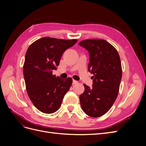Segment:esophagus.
Wrapping results in <instances>:
<instances>
[{
    "label": "esophagus",
    "mask_w": 146,
    "mask_h": 146,
    "mask_svg": "<svg viewBox=\"0 0 146 146\" xmlns=\"http://www.w3.org/2000/svg\"><path fill=\"white\" fill-rule=\"evenodd\" d=\"M77 82L76 81V80H73L72 81V85H76V84H77Z\"/></svg>",
    "instance_id": "1"
}]
</instances>
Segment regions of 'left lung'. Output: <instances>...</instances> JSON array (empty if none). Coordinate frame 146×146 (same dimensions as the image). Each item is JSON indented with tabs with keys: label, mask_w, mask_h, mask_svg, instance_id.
<instances>
[{
	"label": "left lung",
	"mask_w": 146,
	"mask_h": 146,
	"mask_svg": "<svg viewBox=\"0 0 146 146\" xmlns=\"http://www.w3.org/2000/svg\"><path fill=\"white\" fill-rule=\"evenodd\" d=\"M78 44L89 52L88 70L93 74L91 88L83 84L81 107L87 115L100 117L109 111L117 97L122 74L120 57L115 47L104 39H86Z\"/></svg>",
	"instance_id": "1"
}]
</instances>
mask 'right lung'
Returning a JSON list of instances; mask_svg holds the SVG:
<instances>
[{"label":"right lung","instance_id":"right-lung-1","mask_svg":"<svg viewBox=\"0 0 146 146\" xmlns=\"http://www.w3.org/2000/svg\"><path fill=\"white\" fill-rule=\"evenodd\" d=\"M77 42L44 37L31 44L26 52L23 66L26 90L30 100L39 111L55 113L71 86L72 79H61L53 75L64 52Z\"/></svg>","mask_w":146,"mask_h":146}]
</instances>
